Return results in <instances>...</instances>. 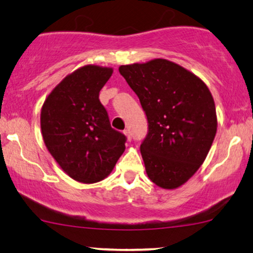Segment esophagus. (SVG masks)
I'll use <instances>...</instances> for the list:
<instances>
[{"label": "esophagus", "instance_id": "obj_1", "mask_svg": "<svg viewBox=\"0 0 253 253\" xmlns=\"http://www.w3.org/2000/svg\"><path fill=\"white\" fill-rule=\"evenodd\" d=\"M124 134H126V139L127 140H131V138H132V137H131V132H130V130H124Z\"/></svg>", "mask_w": 253, "mask_h": 253}]
</instances>
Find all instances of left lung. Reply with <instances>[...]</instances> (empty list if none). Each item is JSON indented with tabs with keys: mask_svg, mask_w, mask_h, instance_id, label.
<instances>
[{
	"mask_svg": "<svg viewBox=\"0 0 253 253\" xmlns=\"http://www.w3.org/2000/svg\"><path fill=\"white\" fill-rule=\"evenodd\" d=\"M119 70L147 117L140 145L147 176L160 188H178L203 165L215 137L210 89L192 72L164 58L121 65Z\"/></svg>",
	"mask_w": 253,
	"mask_h": 253,
	"instance_id": "left-lung-1",
	"label": "left lung"
}]
</instances>
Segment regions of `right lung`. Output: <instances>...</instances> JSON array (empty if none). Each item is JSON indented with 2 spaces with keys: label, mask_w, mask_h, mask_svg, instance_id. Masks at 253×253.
<instances>
[{
  "label": "right lung",
  "mask_w": 253,
  "mask_h": 253,
  "mask_svg": "<svg viewBox=\"0 0 253 253\" xmlns=\"http://www.w3.org/2000/svg\"><path fill=\"white\" fill-rule=\"evenodd\" d=\"M112 74V68L98 65L78 69L51 91L41 109L44 144L75 181H102L126 150V137L110 126L99 99Z\"/></svg>",
  "instance_id": "obj_1"
}]
</instances>
